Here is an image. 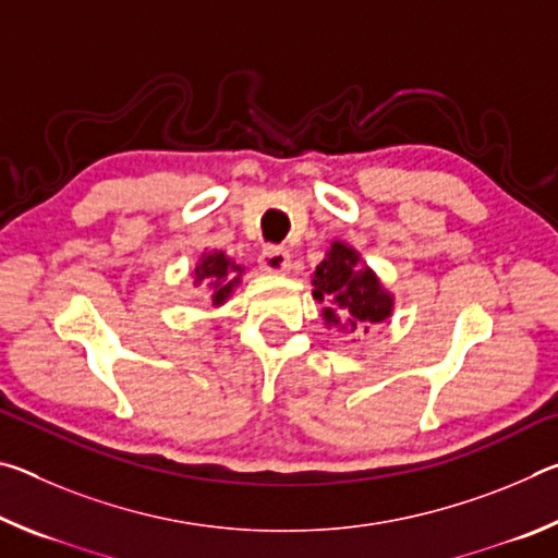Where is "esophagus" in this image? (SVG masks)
<instances>
[{
	"instance_id": "34e87169",
	"label": "esophagus",
	"mask_w": 558,
	"mask_h": 558,
	"mask_svg": "<svg viewBox=\"0 0 558 558\" xmlns=\"http://www.w3.org/2000/svg\"><path fill=\"white\" fill-rule=\"evenodd\" d=\"M258 263L266 272H286L290 268V256L282 248H266L260 253Z\"/></svg>"
}]
</instances>
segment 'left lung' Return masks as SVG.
<instances>
[{
  "label": "left lung",
  "instance_id": "1",
  "mask_svg": "<svg viewBox=\"0 0 558 558\" xmlns=\"http://www.w3.org/2000/svg\"><path fill=\"white\" fill-rule=\"evenodd\" d=\"M313 286V295L327 300V325H344L354 332L359 325L381 323L391 315V295L369 268H359V256L344 243H332L315 270Z\"/></svg>",
  "mask_w": 558,
  "mask_h": 558
}]
</instances>
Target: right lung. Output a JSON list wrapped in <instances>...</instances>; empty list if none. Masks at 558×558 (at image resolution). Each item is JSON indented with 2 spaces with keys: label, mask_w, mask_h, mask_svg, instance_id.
I'll use <instances>...</instances> for the list:
<instances>
[{
  "label": "right lung",
  "mask_w": 558,
  "mask_h": 558,
  "mask_svg": "<svg viewBox=\"0 0 558 558\" xmlns=\"http://www.w3.org/2000/svg\"><path fill=\"white\" fill-rule=\"evenodd\" d=\"M241 268L233 266V263L223 256V253H209V256H204L199 266H196V282L206 280L209 286L214 288L211 292V300L216 305H221V302L229 298V292L233 290L235 282V272Z\"/></svg>",
  "instance_id": "right-lung-1"
}]
</instances>
